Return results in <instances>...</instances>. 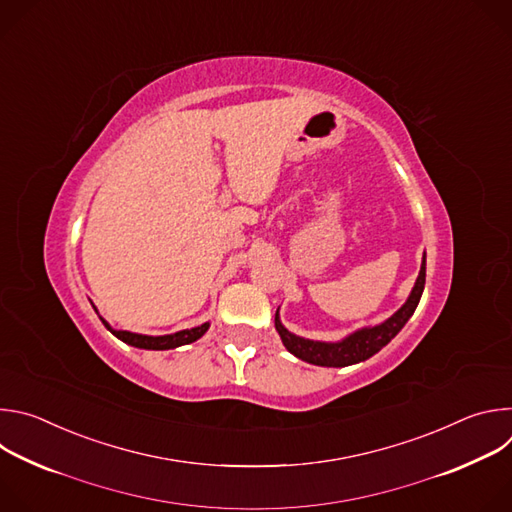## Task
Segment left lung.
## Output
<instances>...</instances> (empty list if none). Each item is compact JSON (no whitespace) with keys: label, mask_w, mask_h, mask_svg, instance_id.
Instances as JSON below:
<instances>
[{"label":"left lung","mask_w":512,"mask_h":512,"mask_svg":"<svg viewBox=\"0 0 512 512\" xmlns=\"http://www.w3.org/2000/svg\"><path fill=\"white\" fill-rule=\"evenodd\" d=\"M423 287H425V253H423L419 275L415 279V285L411 289L407 302L383 324L371 326V328H360V330L352 332L350 336L342 338L340 342H318V340H308V338L291 334L281 324L279 310H277L275 312V330L279 332L283 346L294 356H298L310 364H318V367H348V364H356V362L371 358L401 332V328L413 316V312L421 300Z\"/></svg>","instance_id":"8db88e82"}]
</instances>
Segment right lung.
<instances>
[{
  "label": "right lung",
  "instance_id": "add662e5",
  "mask_svg": "<svg viewBox=\"0 0 512 512\" xmlns=\"http://www.w3.org/2000/svg\"><path fill=\"white\" fill-rule=\"evenodd\" d=\"M101 318V316H99ZM101 322L105 324V328L117 336L121 342L129 344V346H135V348H145V350H170V348H178V346H184V344H190L194 340H198L206 330H208V322L196 326V328H190V330H180L176 334H166V336H145V334H135V332H127V330H113L103 318Z\"/></svg>",
  "mask_w": 512,
  "mask_h": 512
}]
</instances>
